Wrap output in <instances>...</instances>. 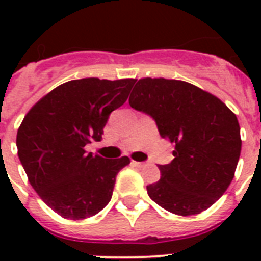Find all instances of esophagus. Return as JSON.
<instances>
[{"label": "esophagus", "mask_w": 261, "mask_h": 261, "mask_svg": "<svg viewBox=\"0 0 261 261\" xmlns=\"http://www.w3.org/2000/svg\"><path fill=\"white\" fill-rule=\"evenodd\" d=\"M133 164H134L137 168H143V167H146V165H147L146 161H142V163H139V161H133Z\"/></svg>", "instance_id": "1"}]
</instances>
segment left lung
Here are the masks:
<instances>
[{
    "instance_id": "obj_1",
    "label": "left lung",
    "mask_w": 261,
    "mask_h": 261,
    "mask_svg": "<svg viewBox=\"0 0 261 261\" xmlns=\"http://www.w3.org/2000/svg\"><path fill=\"white\" fill-rule=\"evenodd\" d=\"M128 102L174 143L172 163L160 165L161 178L146 187L151 200L184 217L214 204L230 186L241 153L237 116L218 97L177 80H139Z\"/></svg>"
}]
</instances>
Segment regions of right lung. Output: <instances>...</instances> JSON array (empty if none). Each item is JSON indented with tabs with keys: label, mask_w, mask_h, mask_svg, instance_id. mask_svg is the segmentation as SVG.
Returning <instances> with one entry per match:
<instances>
[{
	"label": "right lung",
	"mask_w": 261,
	"mask_h": 261,
	"mask_svg": "<svg viewBox=\"0 0 261 261\" xmlns=\"http://www.w3.org/2000/svg\"><path fill=\"white\" fill-rule=\"evenodd\" d=\"M134 84L73 80L39 100L22 120L20 163L40 199L63 218H88L110 203L116 174L130 159H102L85 146L101 139L111 112L126 102Z\"/></svg>",
	"instance_id": "right-lung-1"
}]
</instances>
